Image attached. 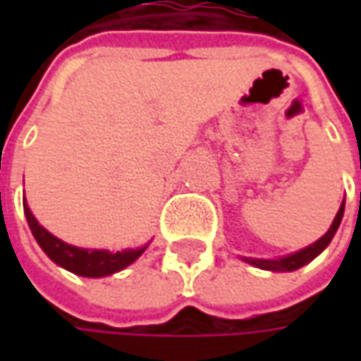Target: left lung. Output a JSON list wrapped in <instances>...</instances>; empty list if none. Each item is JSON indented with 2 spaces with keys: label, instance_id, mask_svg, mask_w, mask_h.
I'll return each instance as SVG.
<instances>
[{
  "label": "left lung",
  "instance_id": "obj_1",
  "mask_svg": "<svg viewBox=\"0 0 361 361\" xmlns=\"http://www.w3.org/2000/svg\"><path fill=\"white\" fill-rule=\"evenodd\" d=\"M343 209H345V202H341L340 211H338V215L334 219V223H331V227L327 229V233L324 237H319L317 241L312 243L310 247H305V249H299L295 253H291V255H285V257H277V259H253V257H241L245 263H249V265H253V267H259V269H265V271H295L299 267H303V265H307L310 261H313L315 257L319 255L324 249H326L327 245L331 243L334 239V235H336V231L340 229V223L341 219H343Z\"/></svg>",
  "mask_w": 361,
  "mask_h": 361
}]
</instances>
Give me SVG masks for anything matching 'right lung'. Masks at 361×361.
Here are the masks:
<instances>
[{"label":"right lung","mask_w":361,"mask_h":361,"mask_svg":"<svg viewBox=\"0 0 361 361\" xmlns=\"http://www.w3.org/2000/svg\"><path fill=\"white\" fill-rule=\"evenodd\" d=\"M23 213L27 219V225L32 229V235L35 237L37 245L42 247V251L63 269L72 271L82 277H106L112 273L126 269L132 265L138 257L142 255L148 247V243L136 249H124V251H108V249H84V247H76L70 243L58 239L56 235H51L48 229H44L37 219L32 215L25 197H23Z\"/></svg>","instance_id":"right-lung-1"}]
</instances>
